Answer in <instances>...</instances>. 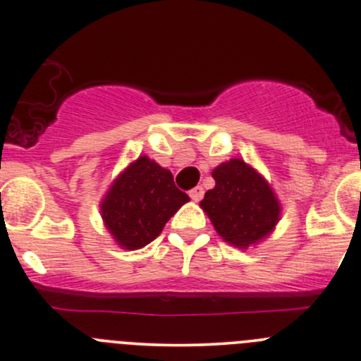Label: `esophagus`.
Instances as JSON below:
<instances>
[{
  "instance_id": "34e87169",
  "label": "esophagus",
  "mask_w": 361,
  "mask_h": 361,
  "mask_svg": "<svg viewBox=\"0 0 361 361\" xmlns=\"http://www.w3.org/2000/svg\"><path fill=\"white\" fill-rule=\"evenodd\" d=\"M202 195H204V188L202 187H195V188H192V190H190L192 201L199 202L202 199Z\"/></svg>"
}]
</instances>
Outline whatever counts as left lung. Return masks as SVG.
Listing matches in <instances>:
<instances>
[{
    "label": "left lung",
    "instance_id": "1",
    "mask_svg": "<svg viewBox=\"0 0 361 361\" xmlns=\"http://www.w3.org/2000/svg\"><path fill=\"white\" fill-rule=\"evenodd\" d=\"M214 188L201 207L225 243L239 250L260 245L281 218V202L267 180L243 159L221 162L211 173Z\"/></svg>",
    "mask_w": 361,
    "mask_h": 361
}]
</instances>
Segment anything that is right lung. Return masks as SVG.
Masks as SVG:
<instances>
[{
  "label": "right lung",
  "instance_id": "right-lung-1",
  "mask_svg": "<svg viewBox=\"0 0 361 361\" xmlns=\"http://www.w3.org/2000/svg\"><path fill=\"white\" fill-rule=\"evenodd\" d=\"M188 201V195L176 188L169 169L141 155L111 181L99 211L113 241L122 250L134 251L150 245Z\"/></svg>",
  "mask_w": 361,
  "mask_h": 361
}]
</instances>
